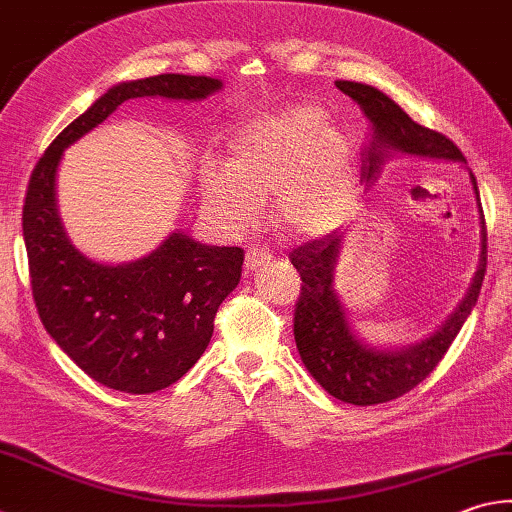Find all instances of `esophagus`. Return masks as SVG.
I'll return each instance as SVG.
<instances>
[{
    "instance_id": "1",
    "label": "esophagus",
    "mask_w": 512,
    "mask_h": 512,
    "mask_svg": "<svg viewBox=\"0 0 512 512\" xmlns=\"http://www.w3.org/2000/svg\"><path fill=\"white\" fill-rule=\"evenodd\" d=\"M272 252H269V249H265V247H249L247 249V254H245V267L249 269V272H254V269H258L260 265H265V263H272Z\"/></svg>"
}]
</instances>
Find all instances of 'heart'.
<instances>
[{"mask_svg": "<svg viewBox=\"0 0 512 512\" xmlns=\"http://www.w3.org/2000/svg\"><path fill=\"white\" fill-rule=\"evenodd\" d=\"M209 214L229 231H245L272 191L278 227L314 240L334 234L356 196V156L350 138L327 122L316 104H292L256 115L231 133L227 162L209 160L200 171Z\"/></svg>", "mask_w": 512, "mask_h": 512, "instance_id": "obj_1", "label": "heart"}]
</instances>
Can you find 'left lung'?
Listing matches in <instances>:
<instances>
[{"mask_svg": "<svg viewBox=\"0 0 512 512\" xmlns=\"http://www.w3.org/2000/svg\"><path fill=\"white\" fill-rule=\"evenodd\" d=\"M336 89L361 106L370 120V140L361 153V178L365 185L379 178L394 153L414 158L459 162L466 158L446 136L414 122L401 106L370 84L339 80ZM479 209V265L457 310L426 339L410 345H374L354 330L339 292L334 289V269L339 263L345 234L325 236L294 249L292 265L301 274V296L294 310V341L301 361L321 388L334 399L352 406H374L410 392L437 368L455 341L479 298L486 274V225L481 214L479 189L466 167Z\"/></svg>", "mask_w": 512, "mask_h": 512, "instance_id": "obj_1", "label": "left lung"}]
</instances>
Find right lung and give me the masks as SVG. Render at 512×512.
<instances>
[{"instance_id":"right-lung-1","label":"right lung","mask_w":512,"mask_h":512,"mask_svg":"<svg viewBox=\"0 0 512 512\" xmlns=\"http://www.w3.org/2000/svg\"><path fill=\"white\" fill-rule=\"evenodd\" d=\"M220 89L216 77L180 73L115 84L51 142L28 182L22 227L37 312L77 368L111 390L158 392L194 368L214 334L220 303L240 281L245 252L171 231L151 254L131 263L93 260L62 225L57 167L64 149L122 102H196Z\"/></svg>"}]
</instances>
